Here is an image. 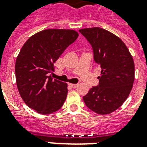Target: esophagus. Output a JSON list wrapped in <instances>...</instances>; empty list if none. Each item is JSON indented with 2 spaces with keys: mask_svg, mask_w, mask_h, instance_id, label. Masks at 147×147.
I'll use <instances>...</instances> for the list:
<instances>
[{
  "mask_svg": "<svg viewBox=\"0 0 147 147\" xmlns=\"http://www.w3.org/2000/svg\"><path fill=\"white\" fill-rule=\"evenodd\" d=\"M68 85H69L71 87H72V88H76V87L78 86V84H75V83H69Z\"/></svg>",
  "mask_w": 147,
  "mask_h": 147,
  "instance_id": "esophagus-1",
  "label": "esophagus"
}]
</instances>
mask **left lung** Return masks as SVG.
Wrapping results in <instances>:
<instances>
[{
	"mask_svg": "<svg viewBox=\"0 0 147 147\" xmlns=\"http://www.w3.org/2000/svg\"><path fill=\"white\" fill-rule=\"evenodd\" d=\"M92 45L94 57L101 66L99 85L83 97L86 105L96 113L105 115L119 109L132 89L135 63L121 39L101 27L80 29Z\"/></svg>",
	"mask_w": 147,
	"mask_h": 147,
	"instance_id": "left-lung-1",
	"label": "left lung"
}]
</instances>
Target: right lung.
<instances>
[{
	"label": "right lung",
	"mask_w": 147,
	"mask_h": 147,
	"mask_svg": "<svg viewBox=\"0 0 147 147\" xmlns=\"http://www.w3.org/2000/svg\"><path fill=\"white\" fill-rule=\"evenodd\" d=\"M79 37L69 29H47L34 34L17 56L15 72L18 90L27 106L40 114H50L61 108L67 95V84L53 80L49 73L67 46Z\"/></svg>",
	"instance_id": "1"
}]
</instances>
